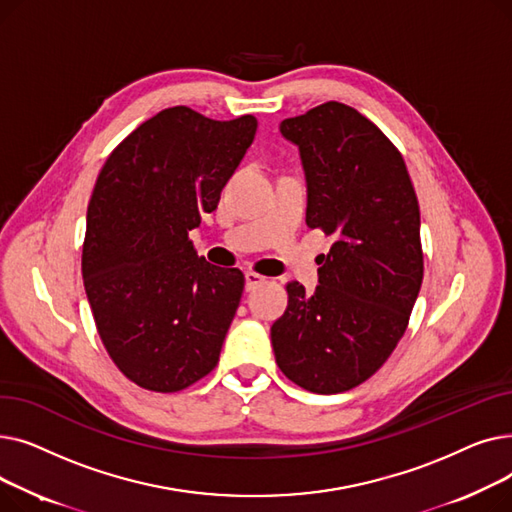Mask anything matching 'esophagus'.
<instances>
[{
	"label": "esophagus",
	"mask_w": 512,
	"mask_h": 512,
	"mask_svg": "<svg viewBox=\"0 0 512 512\" xmlns=\"http://www.w3.org/2000/svg\"><path fill=\"white\" fill-rule=\"evenodd\" d=\"M265 282V278L263 276H259V274H255V272H247L245 274V288L251 292V290H255L257 286H261Z\"/></svg>",
	"instance_id": "esophagus-1"
}]
</instances>
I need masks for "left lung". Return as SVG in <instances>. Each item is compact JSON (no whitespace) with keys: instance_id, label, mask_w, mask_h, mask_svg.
Segmentation results:
<instances>
[{"instance_id":"obj_1","label":"left lung","mask_w":512,"mask_h":512,"mask_svg":"<svg viewBox=\"0 0 512 512\" xmlns=\"http://www.w3.org/2000/svg\"><path fill=\"white\" fill-rule=\"evenodd\" d=\"M280 132L299 149L307 226L334 245L313 294L286 286L272 346L288 380L338 394L371 378L407 330L423 280L419 203L405 159L355 107L328 101Z\"/></svg>"}]
</instances>
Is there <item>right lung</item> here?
Here are the masks:
<instances>
[{"label":"right lung","instance_id":"add662e5","mask_svg":"<svg viewBox=\"0 0 512 512\" xmlns=\"http://www.w3.org/2000/svg\"><path fill=\"white\" fill-rule=\"evenodd\" d=\"M257 132L186 105L143 122L107 157L87 209L83 280L97 332L128 380L184 390L218 365L245 276L199 257L188 232Z\"/></svg>","mask_w":512,"mask_h":512}]
</instances>
